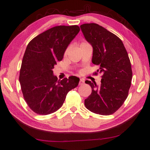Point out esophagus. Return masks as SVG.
I'll return each mask as SVG.
<instances>
[{
	"label": "esophagus",
	"instance_id": "obj_1",
	"mask_svg": "<svg viewBox=\"0 0 150 150\" xmlns=\"http://www.w3.org/2000/svg\"><path fill=\"white\" fill-rule=\"evenodd\" d=\"M84 83H85L84 80H83V79H80L79 83V85H83V84H84Z\"/></svg>",
	"mask_w": 150,
	"mask_h": 150
}]
</instances>
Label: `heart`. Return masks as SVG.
I'll use <instances>...</instances> for the list:
<instances>
[{
  "instance_id": "obj_1",
  "label": "heart",
  "mask_w": 150,
  "mask_h": 150,
  "mask_svg": "<svg viewBox=\"0 0 150 150\" xmlns=\"http://www.w3.org/2000/svg\"><path fill=\"white\" fill-rule=\"evenodd\" d=\"M86 44V42H83V43H81V44ZM68 50H69V48H67V49L65 50V54H64V55H67V52H68Z\"/></svg>"
}]
</instances>
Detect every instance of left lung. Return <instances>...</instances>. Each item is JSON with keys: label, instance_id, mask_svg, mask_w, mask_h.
Instances as JSON below:
<instances>
[{"label": "left lung", "instance_id": "left-lung-1", "mask_svg": "<svg viewBox=\"0 0 150 150\" xmlns=\"http://www.w3.org/2000/svg\"><path fill=\"white\" fill-rule=\"evenodd\" d=\"M80 27L93 46L92 62L99 67L97 72L102 73L100 86L85 81L92 93L85 100V105L98 115H112L123 105L131 86L132 71L128 53L122 40L100 25L84 24Z\"/></svg>", "mask_w": 150, "mask_h": 150}]
</instances>
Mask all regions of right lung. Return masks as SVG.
Returning <instances> with one entry per match:
<instances>
[{
    "label": "right lung",
    "mask_w": 150,
    "mask_h": 150,
    "mask_svg": "<svg viewBox=\"0 0 150 150\" xmlns=\"http://www.w3.org/2000/svg\"><path fill=\"white\" fill-rule=\"evenodd\" d=\"M79 31L77 25L55 26L28 44L19 81L24 100L35 113L47 115L57 111L68 92L77 87L79 79L72 76L57 80L52 69L62 60L67 46Z\"/></svg>",
    "instance_id": "right-lung-1"
}]
</instances>
